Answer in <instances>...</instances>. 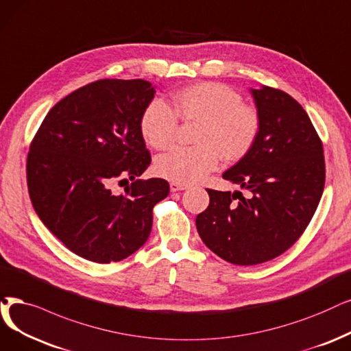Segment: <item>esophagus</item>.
I'll use <instances>...</instances> for the list:
<instances>
[{
  "label": "esophagus",
  "instance_id": "obj_1",
  "mask_svg": "<svg viewBox=\"0 0 351 351\" xmlns=\"http://www.w3.org/2000/svg\"><path fill=\"white\" fill-rule=\"evenodd\" d=\"M187 189V184H181V183H176V181H171L170 183V190L173 193L176 191H181V190H186Z\"/></svg>",
  "mask_w": 351,
  "mask_h": 351
}]
</instances>
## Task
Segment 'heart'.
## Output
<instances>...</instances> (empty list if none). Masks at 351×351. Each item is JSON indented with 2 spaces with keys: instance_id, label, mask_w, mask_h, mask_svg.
<instances>
[{
  "instance_id": "heart-1",
  "label": "heart",
  "mask_w": 351,
  "mask_h": 351,
  "mask_svg": "<svg viewBox=\"0 0 351 351\" xmlns=\"http://www.w3.org/2000/svg\"><path fill=\"white\" fill-rule=\"evenodd\" d=\"M174 110L162 101H151L143 112L141 134L145 143L165 149L176 141L178 119L199 121L194 147H177L156 162L157 173L176 183H193L216 170L223 158H243L255 145L261 117L243 104L239 92L215 82L197 83L174 95Z\"/></svg>"
}]
</instances>
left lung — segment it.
<instances>
[{
	"instance_id": "1",
	"label": "left lung",
	"mask_w": 351,
	"mask_h": 351,
	"mask_svg": "<svg viewBox=\"0 0 351 351\" xmlns=\"http://www.w3.org/2000/svg\"><path fill=\"white\" fill-rule=\"evenodd\" d=\"M250 93L261 117L258 139L223 173L224 180L247 190V197L241 191L207 189L208 207L195 217L206 246L243 266L271 261L300 239L326 181L321 139L304 108L269 86Z\"/></svg>"
}]
</instances>
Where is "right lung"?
Masks as SVG:
<instances>
[{"mask_svg": "<svg viewBox=\"0 0 351 351\" xmlns=\"http://www.w3.org/2000/svg\"><path fill=\"white\" fill-rule=\"evenodd\" d=\"M154 93L143 79L96 80L56 104L32 141L33 207L77 256L109 263L132 255L151 233L154 206L170 193L162 178L139 180L151 164L139 123ZM115 182L128 183L125 195L111 191Z\"/></svg>", "mask_w": 351, "mask_h": 351, "instance_id": "add662e5", "label": "right lung"}]
</instances>
